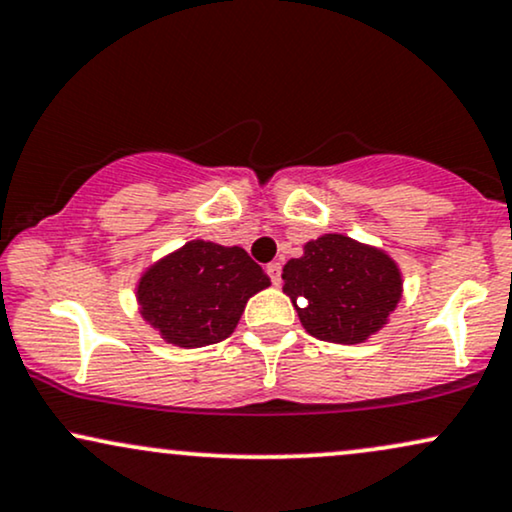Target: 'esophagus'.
I'll return each mask as SVG.
<instances>
[{
  "mask_svg": "<svg viewBox=\"0 0 512 512\" xmlns=\"http://www.w3.org/2000/svg\"><path fill=\"white\" fill-rule=\"evenodd\" d=\"M266 273H268L273 285H280V282H282V266H280V263H268Z\"/></svg>",
  "mask_w": 512,
  "mask_h": 512,
  "instance_id": "1",
  "label": "esophagus"
}]
</instances>
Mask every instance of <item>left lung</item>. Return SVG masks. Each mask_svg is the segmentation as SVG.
<instances>
[{
	"label": "left lung",
	"mask_w": 512,
	"mask_h": 512,
	"mask_svg": "<svg viewBox=\"0 0 512 512\" xmlns=\"http://www.w3.org/2000/svg\"><path fill=\"white\" fill-rule=\"evenodd\" d=\"M285 292L308 334L358 344L387 323L401 299V273L384 251L325 235L282 268Z\"/></svg>",
	"instance_id": "left-lung-1"
}]
</instances>
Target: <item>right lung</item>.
<instances>
[{
  "label": "right lung",
  "instance_id": "obj_1",
  "mask_svg": "<svg viewBox=\"0 0 512 512\" xmlns=\"http://www.w3.org/2000/svg\"><path fill=\"white\" fill-rule=\"evenodd\" d=\"M268 285L244 249L194 239L144 273L137 299L166 342L197 349L230 337L246 301Z\"/></svg>",
  "mask_w": 512,
  "mask_h": 512
}]
</instances>
